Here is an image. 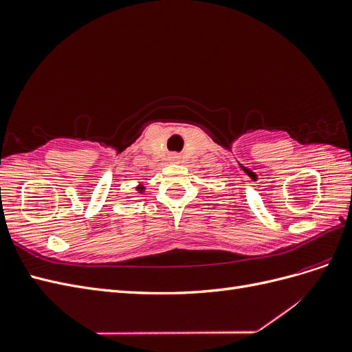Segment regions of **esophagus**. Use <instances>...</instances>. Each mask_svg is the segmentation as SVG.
<instances>
[{
	"instance_id": "esophagus-1",
	"label": "esophagus",
	"mask_w": 352,
	"mask_h": 352,
	"mask_svg": "<svg viewBox=\"0 0 352 352\" xmlns=\"http://www.w3.org/2000/svg\"><path fill=\"white\" fill-rule=\"evenodd\" d=\"M170 162H173V163H177V162H179V155H177V154H173V155H170Z\"/></svg>"
}]
</instances>
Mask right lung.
<instances>
[{
    "label": "right lung",
    "mask_w": 352,
    "mask_h": 352,
    "mask_svg": "<svg viewBox=\"0 0 352 352\" xmlns=\"http://www.w3.org/2000/svg\"><path fill=\"white\" fill-rule=\"evenodd\" d=\"M136 189H138V190H140V192H144V189H145V188H144L142 185H140V186H138Z\"/></svg>",
    "instance_id": "add662e5"
}]
</instances>
